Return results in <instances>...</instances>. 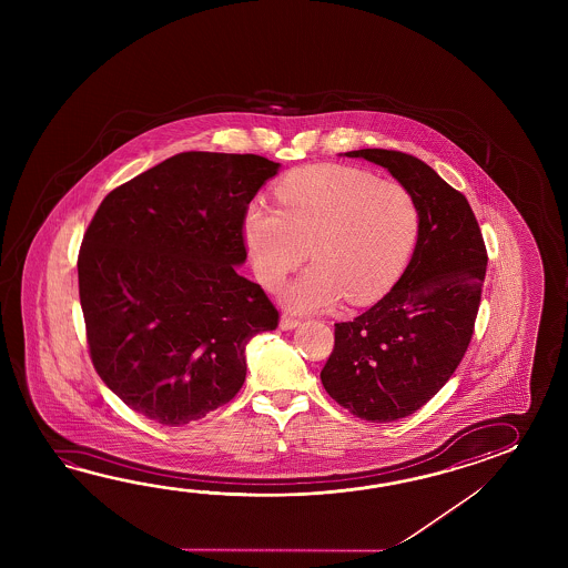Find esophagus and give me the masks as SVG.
I'll return each mask as SVG.
<instances>
[{
  "mask_svg": "<svg viewBox=\"0 0 568 568\" xmlns=\"http://www.w3.org/2000/svg\"><path fill=\"white\" fill-rule=\"evenodd\" d=\"M298 325H301L298 318H294V316H290V314H282V318H280V328H282V331H292V328H296Z\"/></svg>",
  "mask_w": 568,
  "mask_h": 568,
  "instance_id": "34e87169",
  "label": "esophagus"
}]
</instances>
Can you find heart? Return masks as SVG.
<instances>
[{
  "instance_id": "heart-1",
  "label": "heart",
  "mask_w": 568,
  "mask_h": 568,
  "mask_svg": "<svg viewBox=\"0 0 568 568\" xmlns=\"http://www.w3.org/2000/svg\"><path fill=\"white\" fill-rule=\"evenodd\" d=\"M278 206L255 201L243 235L255 276L278 288L301 266L284 301L296 311H323L343 296L367 304L386 294L410 262L420 233L414 194L363 170L316 164L290 172L276 186Z\"/></svg>"
}]
</instances>
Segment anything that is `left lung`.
I'll use <instances>...</instances> for the list:
<instances>
[{"label": "left lung", "mask_w": 568, "mask_h": 568, "mask_svg": "<svg viewBox=\"0 0 568 568\" xmlns=\"http://www.w3.org/2000/svg\"><path fill=\"white\" fill-rule=\"evenodd\" d=\"M345 156L384 166L420 209L410 264L369 311L335 325V347L321 372L338 406L369 423H392L420 410L455 374L471 343L487 250L465 194L423 160L382 148Z\"/></svg>", "instance_id": "1"}]
</instances>
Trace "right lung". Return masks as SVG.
Masks as SVG:
<instances>
[{
  "instance_id": "right-lung-1",
  "label": "right lung",
  "mask_w": 568,
  "mask_h": 568,
  "mask_svg": "<svg viewBox=\"0 0 568 568\" xmlns=\"http://www.w3.org/2000/svg\"><path fill=\"white\" fill-rule=\"evenodd\" d=\"M278 162L182 152L113 189L79 252L91 362L133 412L182 426L235 398L245 345L278 326L266 292L237 274L243 217Z\"/></svg>"
}]
</instances>
